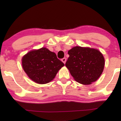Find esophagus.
Instances as JSON below:
<instances>
[{"instance_id":"esophagus-1","label":"esophagus","mask_w":121,"mask_h":121,"mask_svg":"<svg viewBox=\"0 0 121 121\" xmlns=\"http://www.w3.org/2000/svg\"><path fill=\"white\" fill-rule=\"evenodd\" d=\"M62 60V62H63V63L65 64V62H66V61H67V59H66L65 58H63L62 59V60Z\"/></svg>"}]
</instances>
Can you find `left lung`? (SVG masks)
<instances>
[{
	"mask_svg": "<svg viewBox=\"0 0 121 121\" xmlns=\"http://www.w3.org/2000/svg\"><path fill=\"white\" fill-rule=\"evenodd\" d=\"M65 63L74 80L84 85L96 82L104 70L105 59L97 49L76 46L68 52Z\"/></svg>",
	"mask_w": 121,
	"mask_h": 121,
	"instance_id": "1",
	"label": "left lung"
}]
</instances>
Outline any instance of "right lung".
Segmentation results:
<instances>
[{
  "label": "right lung",
  "instance_id": "1",
  "mask_svg": "<svg viewBox=\"0 0 121 121\" xmlns=\"http://www.w3.org/2000/svg\"><path fill=\"white\" fill-rule=\"evenodd\" d=\"M64 65L55 53L45 47L30 51L22 58L25 72L31 80L40 84L51 82Z\"/></svg>",
  "mask_w": 121,
  "mask_h": 121
}]
</instances>
